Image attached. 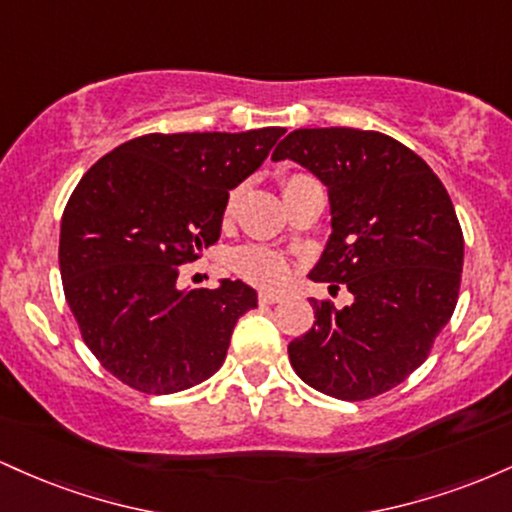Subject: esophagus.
I'll list each match as a JSON object with an SVG mask.
<instances>
[{"label": "esophagus", "instance_id": "obj_1", "mask_svg": "<svg viewBox=\"0 0 512 512\" xmlns=\"http://www.w3.org/2000/svg\"><path fill=\"white\" fill-rule=\"evenodd\" d=\"M281 298H284V296H281V293H272V291H262V293H260V303H262V305L279 303Z\"/></svg>", "mask_w": 512, "mask_h": 512}]
</instances>
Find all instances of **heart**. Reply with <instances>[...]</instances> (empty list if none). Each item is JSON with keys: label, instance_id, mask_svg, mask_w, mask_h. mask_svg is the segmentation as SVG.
<instances>
[{"label": "heart", "instance_id": "b5f03b06", "mask_svg": "<svg viewBox=\"0 0 512 512\" xmlns=\"http://www.w3.org/2000/svg\"><path fill=\"white\" fill-rule=\"evenodd\" d=\"M308 180L310 178H305V175H289V178H284V182H281V190L286 195V192L296 190L298 185H303ZM236 204L238 190H233L226 199V207H223V216L226 219H231L236 214ZM233 262H236V269L245 279H250L257 286H264V289H276V286L286 284V279H289V264H286L284 257L279 252L262 248V245H245V248L236 252Z\"/></svg>", "mask_w": 512, "mask_h": 512}]
</instances>
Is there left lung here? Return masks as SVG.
I'll return each mask as SVG.
<instances>
[{"label":"left lung","mask_w":512,"mask_h":512,"mask_svg":"<svg viewBox=\"0 0 512 512\" xmlns=\"http://www.w3.org/2000/svg\"><path fill=\"white\" fill-rule=\"evenodd\" d=\"M327 185L332 236L313 281L351 293L310 301L315 322L289 344L298 378L358 402L407 380L455 313L464 238L448 190L421 156L380 132L296 129L272 154Z\"/></svg>","instance_id":"8db88e82"}]
</instances>
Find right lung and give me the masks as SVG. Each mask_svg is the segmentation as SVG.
<instances>
[{"label": "right lung", "mask_w": 512, "mask_h": 512, "mask_svg": "<svg viewBox=\"0 0 512 512\" xmlns=\"http://www.w3.org/2000/svg\"><path fill=\"white\" fill-rule=\"evenodd\" d=\"M284 127L144 134L86 170L62 214L64 298L81 337L117 380L170 395L226 361L238 317L257 308L243 281L178 289L180 264L221 236L228 190L262 166Z\"/></svg>", "instance_id": "right-lung-1"}]
</instances>
